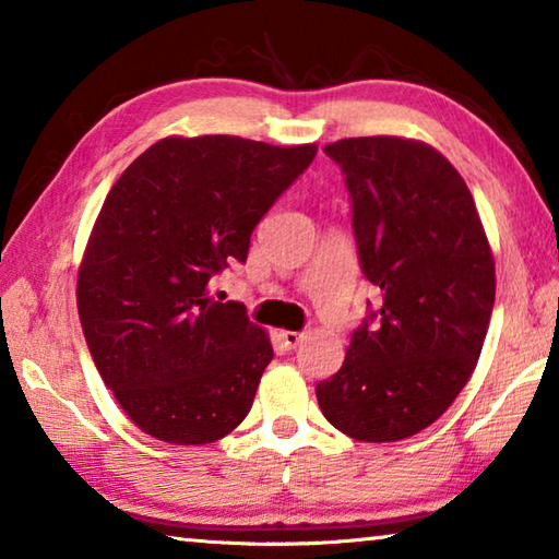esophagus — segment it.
<instances>
[{
	"mask_svg": "<svg viewBox=\"0 0 559 559\" xmlns=\"http://www.w3.org/2000/svg\"><path fill=\"white\" fill-rule=\"evenodd\" d=\"M278 337H281L283 347H288V349H296L302 343V333H296V330H281Z\"/></svg>",
	"mask_w": 559,
	"mask_h": 559,
	"instance_id": "esophagus-1",
	"label": "esophagus"
}]
</instances>
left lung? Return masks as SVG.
Wrapping results in <instances>:
<instances>
[{"label":"left lung","instance_id":"8db88e82","mask_svg":"<svg viewBox=\"0 0 559 559\" xmlns=\"http://www.w3.org/2000/svg\"><path fill=\"white\" fill-rule=\"evenodd\" d=\"M353 197L359 263L380 310L345 362L316 386L349 439L384 443L439 419L476 370L496 300V261L476 202L421 140L374 135L325 145Z\"/></svg>","mask_w":559,"mask_h":559}]
</instances>
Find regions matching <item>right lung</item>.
Here are the masks:
<instances>
[{
    "label": "right lung",
    "instance_id": "obj_1",
    "mask_svg": "<svg viewBox=\"0 0 559 559\" xmlns=\"http://www.w3.org/2000/svg\"><path fill=\"white\" fill-rule=\"evenodd\" d=\"M318 145L169 135L110 187L79 269L75 302L93 362L153 439L200 447L249 414L273 359L269 333L210 281L246 261L251 231Z\"/></svg>",
    "mask_w": 559,
    "mask_h": 559
}]
</instances>
